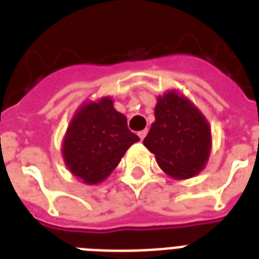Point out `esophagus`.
Returning a JSON list of instances; mask_svg holds the SVG:
<instances>
[{
    "instance_id": "obj_1",
    "label": "esophagus",
    "mask_w": 259,
    "mask_h": 259,
    "mask_svg": "<svg viewBox=\"0 0 259 259\" xmlns=\"http://www.w3.org/2000/svg\"><path fill=\"white\" fill-rule=\"evenodd\" d=\"M146 136H147V129L139 132V137H140V140H144V137H146Z\"/></svg>"
}]
</instances>
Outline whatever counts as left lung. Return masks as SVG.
<instances>
[{
	"label": "left lung",
	"mask_w": 259,
	"mask_h": 259,
	"mask_svg": "<svg viewBox=\"0 0 259 259\" xmlns=\"http://www.w3.org/2000/svg\"><path fill=\"white\" fill-rule=\"evenodd\" d=\"M158 165L175 179L193 178L205 166L211 130L190 102L175 93L158 98L155 122L144 139Z\"/></svg>",
	"instance_id": "8db88e82"
}]
</instances>
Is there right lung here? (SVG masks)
Returning <instances> with one entry per match:
<instances>
[{
	"instance_id": "obj_1",
	"label": "right lung",
	"mask_w": 259,
	"mask_h": 259,
	"mask_svg": "<svg viewBox=\"0 0 259 259\" xmlns=\"http://www.w3.org/2000/svg\"><path fill=\"white\" fill-rule=\"evenodd\" d=\"M140 140L111 98L90 102L76 113L65 136L64 154L69 170L87 185H97L118 166L132 144Z\"/></svg>"
}]
</instances>
